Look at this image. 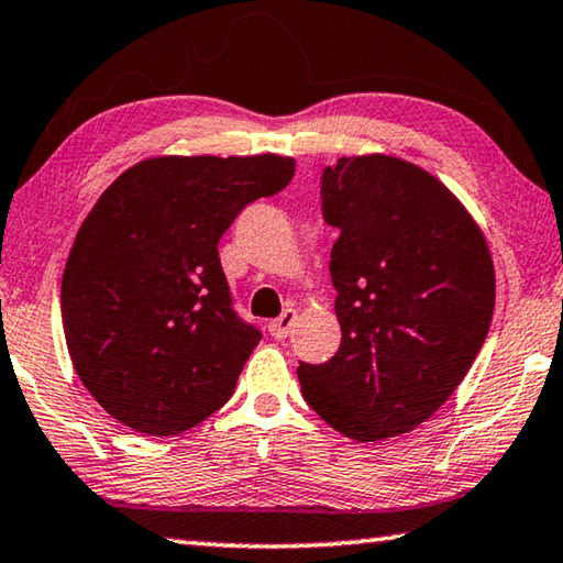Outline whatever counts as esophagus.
Instances as JSON below:
<instances>
[{
	"mask_svg": "<svg viewBox=\"0 0 563 563\" xmlns=\"http://www.w3.org/2000/svg\"><path fill=\"white\" fill-rule=\"evenodd\" d=\"M296 310L292 308H285L280 318H275L271 325H267V330H271L273 338H278V341H283V338L290 335V328L296 325Z\"/></svg>",
	"mask_w": 563,
	"mask_h": 563,
	"instance_id": "34e87169",
	"label": "esophagus"
}]
</instances>
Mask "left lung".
I'll use <instances>...</instances> for the list:
<instances>
[{
  "label": "left lung",
  "instance_id": "8db88e82",
  "mask_svg": "<svg viewBox=\"0 0 563 563\" xmlns=\"http://www.w3.org/2000/svg\"><path fill=\"white\" fill-rule=\"evenodd\" d=\"M320 210L338 230L330 280L343 338L330 361H300L302 398L347 439H394L451 398L486 341L488 245L449 187L388 155L328 165Z\"/></svg>",
  "mask_w": 563,
  "mask_h": 563
}]
</instances>
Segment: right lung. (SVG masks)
<instances>
[{
	"mask_svg": "<svg viewBox=\"0 0 563 563\" xmlns=\"http://www.w3.org/2000/svg\"><path fill=\"white\" fill-rule=\"evenodd\" d=\"M296 159L155 157L114 180L69 250L62 323L107 413L147 435L202 423L233 396L263 333L238 316L218 243Z\"/></svg>",
	"mask_w": 563,
	"mask_h": 563,
	"instance_id": "add662e5",
	"label": "right lung"
}]
</instances>
